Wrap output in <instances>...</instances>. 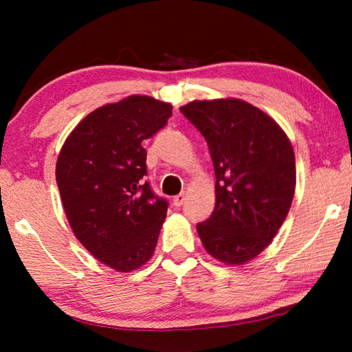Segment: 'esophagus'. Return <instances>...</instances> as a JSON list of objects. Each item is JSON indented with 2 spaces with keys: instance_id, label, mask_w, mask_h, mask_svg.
Here are the masks:
<instances>
[{
  "instance_id": "obj_1",
  "label": "esophagus",
  "mask_w": 352,
  "mask_h": 352,
  "mask_svg": "<svg viewBox=\"0 0 352 352\" xmlns=\"http://www.w3.org/2000/svg\"><path fill=\"white\" fill-rule=\"evenodd\" d=\"M184 200H186V194H184V192L178 194V195H175V197H174V205L175 206H182L184 204Z\"/></svg>"
}]
</instances>
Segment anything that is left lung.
Returning <instances> with one entry per match:
<instances>
[{"mask_svg": "<svg viewBox=\"0 0 352 352\" xmlns=\"http://www.w3.org/2000/svg\"><path fill=\"white\" fill-rule=\"evenodd\" d=\"M205 136L216 172V206L197 225L212 258L245 264L270 245L295 194V153L275 119L242 99L180 107Z\"/></svg>", "mask_w": 352, "mask_h": 352, "instance_id": "8db88e82", "label": "left lung"}]
</instances>
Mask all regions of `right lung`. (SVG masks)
<instances>
[{
    "label": "right lung",
    "instance_id": "right-lung-1",
    "mask_svg": "<svg viewBox=\"0 0 352 352\" xmlns=\"http://www.w3.org/2000/svg\"><path fill=\"white\" fill-rule=\"evenodd\" d=\"M172 105L133 94L77 124L58 153L56 180L79 242L102 264L132 272L152 258L168 200L142 180V141L168 124Z\"/></svg>",
    "mask_w": 352,
    "mask_h": 352
}]
</instances>
